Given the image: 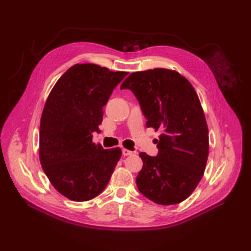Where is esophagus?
Here are the masks:
<instances>
[{
	"mask_svg": "<svg viewBox=\"0 0 251 251\" xmlns=\"http://www.w3.org/2000/svg\"><path fill=\"white\" fill-rule=\"evenodd\" d=\"M122 154H123V155H124V156H128V155H131L132 152H131L130 150H127V149H123V150H122Z\"/></svg>",
	"mask_w": 251,
	"mask_h": 251,
	"instance_id": "1",
	"label": "esophagus"
}]
</instances>
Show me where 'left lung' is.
Masks as SVG:
<instances>
[{
    "label": "left lung",
    "instance_id": "1",
    "mask_svg": "<svg viewBox=\"0 0 251 251\" xmlns=\"http://www.w3.org/2000/svg\"><path fill=\"white\" fill-rule=\"evenodd\" d=\"M136 96L147 127L161 130L158 153L141 152L143 166L136 178L140 193L159 205L184 201L201 181L208 157V128L191 83L167 69L131 73L121 86Z\"/></svg>",
    "mask_w": 251,
    "mask_h": 251
}]
</instances>
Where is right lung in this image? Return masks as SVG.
<instances>
[{"label":"right lung","instance_id":"1","mask_svg":"<svg viewBox=\"0 0 251 251\" xmlns=\"http://www.w3.org/2000/svg\"><path fill=\"white\" fill-rule=\"evenodd\" d=\"M93 63L74 65L58 79L46 100L40 125V161L50 183L74 201L102 192L122 155L120 148L93 142L103 106L127 75Z\"/></svg>","mask_w":251,"mask_h":251}]
</instances>
